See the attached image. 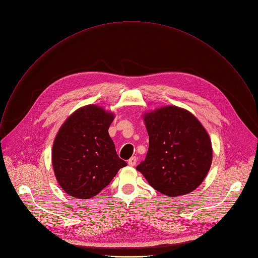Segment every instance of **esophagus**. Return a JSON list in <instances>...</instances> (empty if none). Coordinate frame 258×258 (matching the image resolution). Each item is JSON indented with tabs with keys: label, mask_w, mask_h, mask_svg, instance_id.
Returning <instances> with one entry per match:
<instances>
[{
	"label": "esophagus",
	"mask_w": 258,
	"mask_h": 258,
	"mask_svg": "<svg viewBox=\"0 0 258 258\" xmlns=\"http://www.w3.org/2000/svg\"><path fill=\"white\" fill-rule=\"evenodd\" d=\"M136 163H137V158H136V157H132V158L128 161V165H129L130 167L135 166V165H136Z\"/></svg>",
	"instance_id": "esophagus-1"
}]
</instances>
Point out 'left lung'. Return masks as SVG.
Listing matches in <instances>:
<instances>
[{
  "mask_svg": "<svg viewBox=\"0 0 258 258\" xmlns=\"http://www.w3.org/2000/svg\"><path fill=\"white\" fill-rule=\"evenodd\" d=\"M149 136L144 162L136 170L161 193L177 197L195 190L213 162L211 137L189 111L167 106L143 114Z\"/></svg>",
  "mask_w": 258,
  "mask_h": 258,
  "instance_id": "8db88e82",
  "label": "left lung"
}]
</instances>
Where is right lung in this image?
<instances>
[{"mask_svg":"<svg viewBox=\"0 0 258 258\" xmlns=\"http://www.w3.org/2000/svg\"><path fill=\"white\" fill-rule=\"evenodd\" d=\"M113 112L95 105L79 108L59 129L51 149L56 179L70 196L89 199L127 166L109 135Z\"/></svg>","mask_w":258,"mask_h":258,"instance_id":"1","label":"right lung"}]
</instances>
